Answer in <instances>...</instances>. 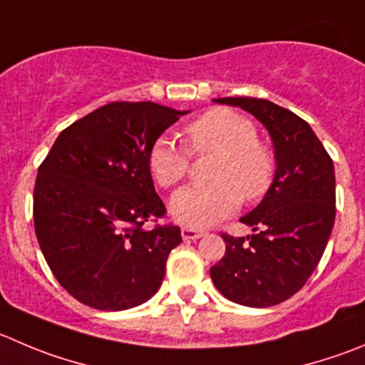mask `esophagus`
<instances>
[{"mask_svg":"<svg viewBox=\"0 0 365 365\" xmlns=\"http://www.w3.org/2000/svg\"><path fill=\"white\" fill-rule=\"evenodd\" d=\"M180 235L185 240H197V238H202L206 235V231H200V229H192V227H182L180 229Z\"/></svg>","mask_w":365,"mask_h":365,"instance_id":"1","label":"esophagus"}]
</instances>
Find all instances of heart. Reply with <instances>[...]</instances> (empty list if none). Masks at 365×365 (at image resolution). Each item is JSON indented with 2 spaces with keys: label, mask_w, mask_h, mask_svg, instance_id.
Masks as SVG:
<instances>
[{
  "label": "heart",
  "mask_w": 365,
  "mask_h": 365,
  "mask_svg": "<svg viewBox=\"0 0 365 365\" xmlns=\"http://www.w3.org/2000/svg\"><path fill=\"white\" fill-rule=\"evenodd\" d=\"M190 152H215L211 185L188 186L170 199L173 220L192 229L210 227L247 202L262 199L276 177V155L258 140V128L237 110L211 109L185 127ZM190 154L170 138H158L148 150V170L159 186L170 188L185 179Z\"/></svg>",
  "instance_id": "b5f03b06"
}]
</instances>
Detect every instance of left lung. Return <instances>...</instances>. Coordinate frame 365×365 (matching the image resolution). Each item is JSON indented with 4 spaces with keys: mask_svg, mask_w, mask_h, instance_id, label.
<instances>
[{
    "mask_svg": "<svg viewBox=\"0 0 365 365\" xmlns=\"http://www.w3.org/2000/svg\"><path fill=\"white\" fill-rule=\"evenodd\" d=\"M242 107L269 130L276 177L262 202L240 218L244 238L222 232L225 255L210 269L218 292L244 307L279 304L303 289L335 224V170L310 125L262 98H215Z\"/></svg>",
    "mask_w": 365,
    "mask_h": 365,
    "instance_id": "left-lung-1",
    "label": "left lung"
}]
</instances>
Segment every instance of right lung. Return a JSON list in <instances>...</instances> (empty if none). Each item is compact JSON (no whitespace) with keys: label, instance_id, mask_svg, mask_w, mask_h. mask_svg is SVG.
<instances>
[{"label":"right lung","instance_id":"obj_1","mask_svg":"<svg viewBox=\"0 0 365 365\" xmlns=\"http://www.w3.org/2000/svg\"><path fill=\"white\" fill-rule=\"evenodd\" d=\"M188 110L154 102H110L64 128L41 163L34 190L39 247L62 289L106 312L150 299L166 259L182 242L165 217L148 150Z\"/></svg>","mask_w":365,"mask_h":365}]
</instances>
